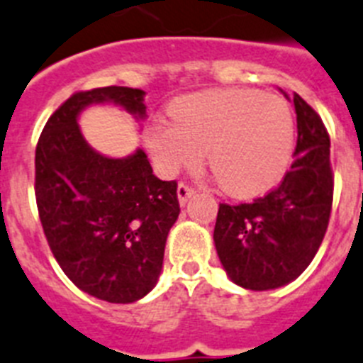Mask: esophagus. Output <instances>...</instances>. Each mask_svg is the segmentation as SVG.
Wrapping results in <instances>:
<instances>
[{
    "label": "esophagus",
    "mask_w": 363,
    "mask_h": 363,
    "mask_svg": "<svg viewBox=\"0 0 363 363\" xmlns=\"http://www.w3.org/2000/svg\"><path fill=\"white\" fill-rule=\"evenodd\" d=\"M194 194H196V190L191 186H188L186 182H181L179 188H177V196H179V203H181V205H186V201L190 199Z\"/></svg>",
    "instance_id": "34e87169"
}]
</instances>
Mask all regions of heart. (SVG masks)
<instances>
[{"label":"heart","mask_w":363,"mask_h":363,"mask_svg":"<svg viewBox=\"0 0 363 363\" xmlns=\"http://www.w3.org/2000/svg\"><path fill=\"white\" fill-rule=\"evenodd\" d=\"M175 121L147 127V147L164 175L196 167L208 157L219 186L234 197H255L284 177L295 145L288 103L257 90L230 88L181 97Z\"/></svg>","instance_id":"obj_1"}]
</instances>
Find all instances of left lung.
Masks as SVG:
<instances>
[{
	"mask_svg": "<svg viewBox=\"0 0 363 363\" xmlns=\"http://www.w3.org/2000/svg\"><path fill=\"white\" fill-rule=\"evenodd\" d=\"M297 145L290 172L277 188L252 203H221L214 227L218 257L234 284L275 290L313 260L332 210L334 173L327 127L299 94Z\"/></svg>",
	"mask_w": 363,
	"mask_h": 363,
	"instance_id": "8db88e82",
	"label": "left lung"
}]
</instances>
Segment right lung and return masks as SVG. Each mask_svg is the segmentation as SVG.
I'll list each match as a JSON object with an SVG mask.
<instances>
[{"mask_svg": "<svg viewBox=\"0 0 363 363\" xmlns=\"http://www.w3.org/2000/svg\"><path fill=\"white\" fill-rule=\"evenodd\" d=\"M144 96L129 86L72 94L36 144L35 196L45 240L73 284L106 303H135L153 290L181 206L177 181L155 177L142 149L103 157L83 138L77 116L92 103H114L144 118Z\"/></svg>", "mask_w": 363, "mask_h": 363, "instance_id": "1", "label": "right lung"}]
</instances>
